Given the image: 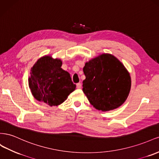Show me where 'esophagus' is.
<instances>
[{"mask_svg":"<svg viewBox=\"0 0 159 159\" xmlns=\"http://www.w3.org/2000/svg\"><path fill=\"white\" fill-rule=\"evenodd\" d=\"M76 88L77 89H81L82 88V84H81L80 83H79L76 84Z\"/></svg>","mask_w":159,"mask_h":159,"instance_id":"34e87169","label":"esophagus"}]
</instances>
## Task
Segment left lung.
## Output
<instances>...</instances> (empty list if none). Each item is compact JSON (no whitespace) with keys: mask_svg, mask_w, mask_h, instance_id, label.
Listing matches in <instances>:
<instances>
[{"mask_svg":"<svg viewBox=\"0 0 159 159\" xmlns=\"http://www.w3.org/2000/svg\"><path fill=\"white\" fill-rule=\"evenodd\" d=\"M83 91L97 109L108 111L125 102L131 86L125 66L110 54H103L85 64Z\"/></svg>","mask_w":159,"mask_h":159,"instance_id":"1","label":"left lung"}]
</instances>
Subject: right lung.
<instances>
[{
	"instance_id": "1",
	"label": "right lung",
	"mask_w": 159,
	"mask_h": 159,
	"mask_svg": "<svg viewBox=\"0 0 159 159\" xmlns=\"http://www.w3.org/2000/svg\"><path fill=\"white\" fill-rule=\"evenodd\" d=\"M62 61L45 56L31 69L29 84L31 93L39 101L50 106L62 103L76 89L70 74L61 69Z\"/></svg>"
}]
</instances>
